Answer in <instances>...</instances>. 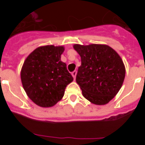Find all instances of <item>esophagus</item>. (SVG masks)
<instances>
[{
  "instance_id": "obj_1",
  "label": "esophagus",
  "mask_w": 145,
  "mask_h": 145,
  "mask_svg": "<svg viewBox=\"0 0 145 145\" xmlns=\"http://www.w3.org/2000/svg\"><path fill=\"white\" fill-rule=\"evenodd\" d=\"M76 75H77V71H76V70H74V71L72 72V77H73L74 79H75Z\"/></svg>"
}]
</instances>
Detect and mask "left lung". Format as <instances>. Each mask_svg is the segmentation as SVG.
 I'll return each instance as SVG.
<instances>
[{"instance_id":"obj_1","label":"left lung","mask_w":145,"mask_h":145,"mask_svg":"<svg viewBox=\"0 0 145 145\" xmlns=\"http://www.w3.org/2000/svg\"><path fill=\"white\" fill-rule=\"evenodd\" d=\"M73 48L81 58L76 82L83 96L95 105L107 104L119 91L125 78L120 57L107 45L75 44Z\"/></svg>"}]
</instances>
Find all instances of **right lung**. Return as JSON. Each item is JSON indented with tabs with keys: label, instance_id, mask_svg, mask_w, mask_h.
I'll list each match as a JSON object with an SVG mask.
<instances>
[{
	"label": "right lung",
	"instance_id": "right-lung-1",
	"mask_svg": "<svg viewBox=\"0 0 145 145\" xmlns=\"http://www.w3.org/2000/svg\"><path fill=\"white\" fill-rule=\"evenodd\" d=\"M64 46L48 45L35 49L21 70L23 88L30 99L42 107L55 105L65 94L73 78L61 61Z\"/></svg>",
	"mask_w": 145,
	"mask_h": 145
}]
</instances>
